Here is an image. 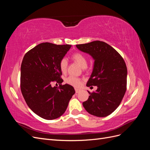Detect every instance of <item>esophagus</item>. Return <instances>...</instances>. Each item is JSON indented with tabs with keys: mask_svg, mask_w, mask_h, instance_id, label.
I'll return each mask as SVG.
<instances>
[{
	"mask_svg": "<svg viewBox=\"0 0 150 150\" xmlns=\"http://www.w3.org/2000/svg\"><path fill=\"white\" fill-rule=\"evenodd\" d=\"M81 91V89H78V88H75V91L76 93H79Z\"/></svg>",
	"mask_w": 150,
	"mask_h": 150,
	"instance_id": "obj_1",
	"label": "esophagus"
}]
</instances>
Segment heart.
Here are the masks:
<instances>
[{
	"label": "heart",
	"instance_id": "b5f03b06",
	"mask_svg": "<svg viewBox=\"0 0 150 150\" xmlns=\"http://www.w3.org/2000/svg\"><path fill=\"white\" fill-rule=\"evenodd\" d=\"M72 59L76 62L82 67L83 69L86 68L88 66V60L86 56L83 54L79 52H76L74 53L71 56ZM68 63L66 59H62L59 62V67L62 73H66L67 69ZM65 82L71 86H73L74 87H78L81 84V80L78 78H76L74 76H69L65 80Z\"/></svg>",
	"mask_w": 150,
	"mask_h": 150
}]
</instances>
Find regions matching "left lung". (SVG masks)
I'll return each instance as SVG.
<instances>
[{"label":"left lung","instance_id":"1","mask_svg":"<svg viewBox=\"0 0 150 150\" xmlns=\"http://www.w3.org/2000/svg\"><path fill=\"white\" fill-rule=\"evenodd\" d=\"M76 47L94 59V67L86 86H97L83 103L89 114L106 117L119 106L126 90L127 67L123 58L107 43L96 40L78 44Z\"/></svg>","mask_w":150,"mask_h":150}]
</instances>
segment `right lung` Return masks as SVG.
<instances>
[{
  "mask_svg": "<svg viewBox=\"0 0 150 150\" xmlns=\"http://www.w3.org/2000/svg\"><path fill=\"white\" fill-rule=\"evenodd\" d=\"M71 46L49 42L38 44L27 52L21 67V89L30 110L42 118L51 120L64 114L75 93L63 82L59 62ZM54 82L61 83L52 87Z\"/></svg>",
  "mask_w": 150,
  "mask_h": 150,
  "instance_id": "right-lung-1",
  "label": "right lung"
}]
</instances>
